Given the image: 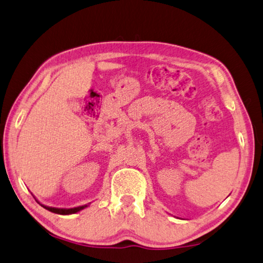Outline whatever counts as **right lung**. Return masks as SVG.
<instances>
[{
    "label": "right lung",
    "mask_w": 263,
    "mask_h": 263,
    "mask_svg": "<svg viewBox=\"0 0 263 263\" xmlns=\"http://www.w3.org/2000/svg\"><path fill=\"white\" fill-rule=\"evenodd\" d=\"M39 202V201H37ZM40 204V202H39ZM41 206H43L44 209L50 211L52 213H56V214H61V215H70V214H74V213H78L82 210H85L86 207H88V205H83V206H79V207H73V209H56V207H49L46 205L40 204Z\"/></svg>",
    "instance_id": "obj_1"
}]
</instances>
